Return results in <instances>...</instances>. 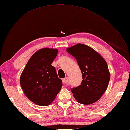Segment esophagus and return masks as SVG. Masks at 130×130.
Wrapping results in <instances>:
<instances>
[{
    "mask_svg": "<svg viewBox=\"0 0 130 130\" xmlns=\"http://www.w3.org/2000/svg\"><path fill=\"white\" fill-rule=\"evenodd\" d=\"M62 82L64 83H67L69 82V77H65L64 79H62Z\"/></svg>",
    "mask_w": 130,
    "mask_h": 130,
    "instance_id": "esophagus-1",
    "label": "esophagus"
}]
</instances>
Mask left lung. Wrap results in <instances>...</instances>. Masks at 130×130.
<instances>
[{"label":"left lung","mask_w":130,"mask_h":130,"mask_svg":"<svg viewBox=\"0 0 130 130\" xmlns=\"http://www.w3.org/2000/svg\"><path fill=\"white\" fill-rule=\"evenodd\" d=\"M67 51L76 59L83 79L79 86L71 89L74 97L83 104L94 103L108 85L110 73L106 61L94 50L84 44H76Z\"/></svg>","instance_id":"1"}]
</instances>
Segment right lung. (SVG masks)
Returning a JSON list of instances; mask_svg holds the SVG:
<instances>
[{
	"mask_svg": "<svg viewBox=\"0 0 130 130\" xmlns=\"http://www.w3.org/2000/svg\"><path fill=\"white\" fill-rule=\"evenodd\" d=\"M58 50L43 48L36 52L27 63L20 77L24 93L30 101L41 106L50 104L62 85L51 63Z\"/></svg>",
	"mask_w": 130,
	"mask_h": 130,
	"instance_id": "right-lung-1",
	"label": "right lung"
}]
</instances>
